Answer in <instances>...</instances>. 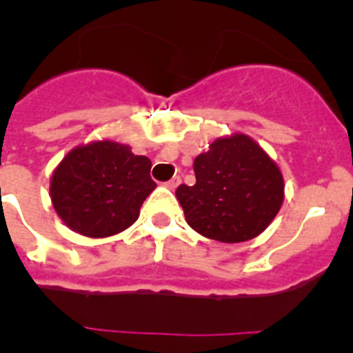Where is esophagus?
<instances>
[{"label": "esophagus", "instance_id": "34e87169", "mask_svg": "<svg viewBox=\"0 0 353 353\" xmlns=\"http://www.w3.org/2000/svg\"><path fill=\"white\" fill-rule=\"evenodd\" d=\"M180 182H182V179H180V176H173V179H171V180H168L166 187H168V189H171V191H173V189H176V187L180 185Z\"/></svg>", "mask_w": 353, "mask_h": 353}]
</instances>
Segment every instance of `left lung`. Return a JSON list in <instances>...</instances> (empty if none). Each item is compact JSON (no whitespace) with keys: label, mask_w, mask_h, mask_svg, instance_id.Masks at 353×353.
I'll return each mask as SVG.
<instances>
[{"label":"left lung","mask_w":353,"mask_h":353,"mask_svg":"<svg viewBox=\"0 0 353 353\" xmlns=\"http://www.w3.org/2000/svg\"><path fill=\"white\" fill-rule=\"evenodd\" d=\"M194 185L176 189L187 224L226 244L260 235L285 199L281 170L245 134L215 139L194 159Z\"/></svg>","instance_id":"8db88e82"}]
</instances>
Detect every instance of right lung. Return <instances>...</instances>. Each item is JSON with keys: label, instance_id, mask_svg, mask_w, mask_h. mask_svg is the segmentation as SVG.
<instances>
[{"label": "right lung", "instance_id": "right-lung-1", "mask_svg": "<svg viewBox=\"0 0 353 353\" xmlns=\"http://www.w3.org/2000/svg\"><path fill=\"white\" fill-rule=\"evenodd\" d=\"M152 162L121 143L76 146L51 179V201L70 230L92 239L117 235L139 217V208L157 183Z\"/></svg>", "mask_w": 353, "mask_h": 353}]
</instances>
